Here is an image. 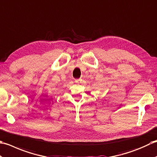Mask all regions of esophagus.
<instances>
[{
    "mask_svg": "<svg viewBox=\"0 0 157 157\" xmlns=\"http://www.w3.org/2000/svg\"><path fill=\"white\" fill-rule=\"evenodd\" d=\"M75 82H76V83H81L82 82V79L81 78H79V79H76V80H75Z\"/></svg>",
    "mask_w": 157,
    "mask_h": 157,
    "instance_id": "34e87169",
    "label": "esophagus"
}]
</instances>
